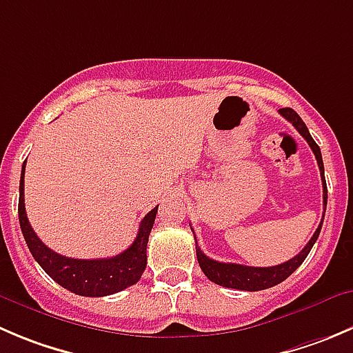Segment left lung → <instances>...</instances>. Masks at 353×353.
Wrapping results in <instances>:
<instances>
[{
  "instance_id": "1",
  "label": "left lung",
  "mask_w": 353,
  "mask_h": 353,
  "mask_svg": "<svg viewBox=\"0 0 353 353\" xmlns=\"http://www.w3.org/2000/svg\"><path fill=\"white\" fill-rule=\"evenodd\" d=\"M279 114H281L286 121L292 122V124L295 125L296 131L305 138V141L309 143L314 155H316L317 165H319V170H321V179H323V203H324V212H326L327 188H326V179H324V163H323V155H321V148L317 146V143L314 141L312 136H310L305 122L300 119V115L296 114L293 108H279ZM323 221H324V214H323V219H321V224L317 225L316 232H314L310 241L305 245V248H303L299 255L290 259L288 262L279 263V265H272V268H250V265H241V263L217 262V260L208 259V256L201 252L200 246L196 245L198 263H200L203 274L207 276L212 283H215V285L219 286H224V288L245 290V292H259V290L272 288V286L279 285V283L285 281L286 278H290V276L300 268V263L307 259L309 252L312 250L314 243H316L317 238H319L321 228H323Z\"/></svg>"
}]
</instances>
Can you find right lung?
<instances>
[{
    "mask_svg": "<svg viewBox=\"0 0 353 353\" xmlns=\"http://www.w3.org/2000/svg\"><path fill=\"white\" fill-rule=\"evenodd\" d=\"M23 176H26V162L22 165L19 190L20 229L36 262L53 281L81 296L114 295L139 281L146 268V245H148V236L152 232L159 205L143 217L138 236L132 245L122 253L110 259H70L48 248L29 224L26 203H23Z\"/></svg>",
    "mask_w": 353,
    "mask_h": 353,
    "instance_id": "add662e5",
    "label": "right lung"
}]
</instances>
